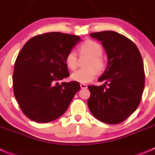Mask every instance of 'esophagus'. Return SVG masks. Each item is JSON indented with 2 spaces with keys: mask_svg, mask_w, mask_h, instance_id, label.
I'll use <instances>...</instances> for the list:
<instances>
[{
  "mask_svg": "<svg viewBox=\"0 0 155 155\" xmlns=\"http://www.w3.org/2000/svg\"><path fill=\"white\" fill-rule=\"evenodd\" d=\"M80 87L81 88H82V89H86V88H88L87 85H85V84H82V83L80 84Z\"/></svg>",
  "mask_w": 155,
  "mask_h": 155,
  "instance_id": "1",
  "label": "esophagus"
}]
</instances>
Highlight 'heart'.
<instances>
[{
	"label": "heart",
	"instance_id": "b5f03b06",
	"mask_svg": "<svg viewBox=\"0 0 155 155\" xmlns=\"http://www.w3.org/2000/svg\"><path fill=\"white\" fill-rule=\"evenodd\" d=\"M79 51L81 54L90 57L87 62L86 69H80L71 75V79L76 82L85 84L94 79L97 71L101 72L105 68V61L102 57L103 48L98 42L93 40H86L80 45ZM65 64L70 70H74L77 67V55L74 51H70L65 57Z\"/></svg>",
	"mask_w": 155,
	"mask_h": 155
}]
</instances>
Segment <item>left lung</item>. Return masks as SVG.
I'll return each mask as SVG.
<instances>
[{"mask_svg": "<svg viewBox=\"0 0 155 155\" xmlns=\"http://www.w3.org/2000/svg\"><path fill=\"white\" fill-rule=\"evenodd\" d=\"M101 42L107 56L106 70L98 79L104 84L88 86L90 111L101 122L117 124L139 106L145 87L143 61L137 46L114 31L91 33ZM108 86H106V85Z\"/></svg>", "mask_w": 155, "mask_h": 155, "instance_id": "8db88e82", "label": "left lung"}]
</instances>
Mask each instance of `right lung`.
I'll return each instance as SVG.
<instances>
[{
    "label": "right lung",
    "mask_w": 155,
    "mask_h": 155,
    "mask_svg": "<svg viewBox=\"0 0 155 155\" xmlns=\"http://www.w3.org/2000/svg\"><path fill=\"white\" fill-rule=\"evenodd\" d=\"M80 37L48 32L31 38L16 58L13 74L14 96L23 114L37 123H49L62 116L76 93L78 82H61L70 76L65 57Z\"/></svg>",
    "instance_id": "obj_1"
}]
</instances>
